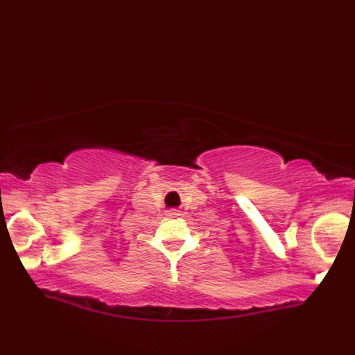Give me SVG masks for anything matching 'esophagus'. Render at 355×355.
<instances>
[{"instance_id": "obj_1", "label": "esophagus", "mask_w": 355, "mask_h": 355, "mask_svg": "<svg viewBox=\"0 0 355 355\" xmlns=\"http://www.w3.org/2000/svg\"><path fill=\"white\" fill-rule=\"evenodd\" d=\"M178 212H175V210H171V212H168V216L169 218H178Z\"/></svg>"}]
</instances>
